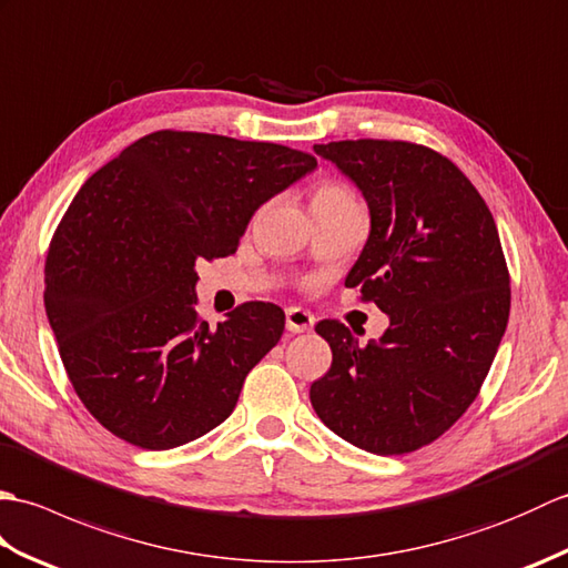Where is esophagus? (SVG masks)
I'll list each match as a JSON object with an SVG mask.
<instances>
[{
    "instance_id": "esophagus-1",
    "label": "esophagus",
    "mask_w": 568,
    "mask_h": 568,
    "mask_svg": "<svg viewBox=\"0 0 568 568\" xmlns=\"http://www.w3.org/2000/svg\"><path fill=\"white\" fill-rule=\"evenodd\" d=\"M285 327L293 334L310 332L312 327H315V317H312V312H307L303 307H287L285 310Z\"/></svg>"
}]
</instances>
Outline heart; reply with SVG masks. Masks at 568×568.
<instances>
[{
	"instance_id": "1",
	"label": "heart",
	"mask_w": 568,
	"mask_h": 568,
	"mask_svg": "<svg viewBox=\"0 0 568 568\" xmlns=\"http://www.w3.org/2000/svg\"><path fill=\"white\" fill-rule=\"evenodd\" d=\"M358 202L354 195V190L339 183V180H322V183L312 190V212H324V210H334L342 207V204H352Z\"/></svg>"
}]
</instances>
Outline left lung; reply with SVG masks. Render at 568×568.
<instances>
[{
  "label": "left lung",
  "mask_w": 568,
  "mask_h": 568,
  "mask_svg": "<svg viewBox=\"0 0 568 568\" xmlns=\"http://www.w3.org/2000/svg\"><path fill=\"white\" fill-rule=\"evenodd\" d=\"M364 192L371 234L346 287L390 317L361 346L339 320L317 334L332 366L312 383L317 417L371 454L417 452L439 439L484 385L510 315V273L498 226L474 183L413 141L320 143Z\"/></svg>",
  "instance_id": "1"
}]
</instances>
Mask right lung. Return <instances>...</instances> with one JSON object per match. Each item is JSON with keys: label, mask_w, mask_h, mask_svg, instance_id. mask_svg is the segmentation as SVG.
<instances>
[{"label": "right lung", "mask_w": 568, "mask_h": 568, "mask_svg": "<svg viewBox=\"0 0 568 568\" xmlns=\"http://www.w3.org/2000/svg\"><path fill=\"white\" fill-rule=\"evenodd\" d=\"M315 165L281 143L163 129L84 180L48 246L45 312L72 388L114 437L173 449L234 413L285 312L256 300L210 327L195 263L236 253L253 212Z\"/></svg>", "instance_id": "add662e5"}]
</instances>
